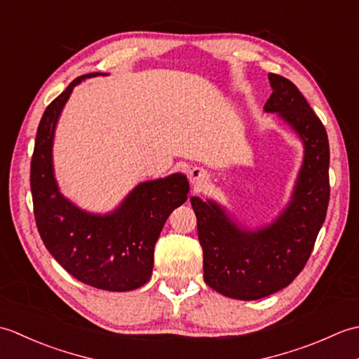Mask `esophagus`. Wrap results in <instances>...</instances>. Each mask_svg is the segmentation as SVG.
Masks as SVG:
<instances>
[{
  "mask_svg": "<svg viewBox=\"0 0 359 359\" xmlns=\"http://www.w3.org/2000/svg\"><path fill=\"white\" fill-rule=\"evenodd\" d=\"M189 180L193 182L194 185H202L205 180H207V175H205V171L201 170V168H193L189 171Z\"/></svg>",
  "mask_w": 359,
  "mask_h": 359,
  "instance_id": "1",
  "label": "esophagus"
}]
</instances>
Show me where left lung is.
Returning <instances> with one entry per match:
<instances>
[{"mask_svg":"<svg viewBox=\"0 0 359 359\" xmlns=\"http://www.w3.org/2000/svg\"><path fill=\"white\" fill-rule=\"evenodd\" d=\"M273 93L264 109L278 112L301 137L304 163L292 202L269 226L247 231L215 202L191 197L203 250V279L217 293L261 299L292 284L306 266L330 199V149L323 121L292 81L269 74Z\"/></svg>","mask_w":359,"mask_h":359,"instance_id":"left-lung-1","label":"left lung"}]
</instances>
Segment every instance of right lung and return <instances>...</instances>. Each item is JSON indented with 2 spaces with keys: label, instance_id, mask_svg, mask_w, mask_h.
I'll return each instance as SVG.
<instances>
[{
  "label": "right lung",
  "instance_id": "right-lung-1",
  "mask_svg": "<svg viewBox=\"0 0 359 359\" xmlns=\"http://www.w3.org/2000/svg\"><path fill=\"white\" fill-rule=\"evenodd\" d=\"M95 75L75 79L46 108L30 162V191L38 233L57 262L83 284L128 292L149 280L160 231L188 199L189 184L182 174L143 182L106 216L81 211L60 194L52 170L53 131L74 86Z\"/></svg>",
  "mask_w": 359,
  "mask_h": 359
}]
</instances>
